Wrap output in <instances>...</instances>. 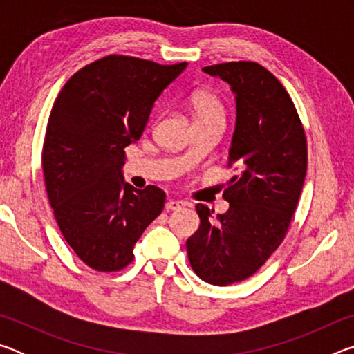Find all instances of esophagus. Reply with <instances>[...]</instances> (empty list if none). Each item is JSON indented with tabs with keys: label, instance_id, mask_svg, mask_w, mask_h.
Returning a JSON list of instances; mask_svg holds the SVG:
<instances>
[{
	"label": "esophagus",
	"instance_id": "1",
	"mask_svg": "<svg viewBox=\"0 0 354 354\" xmlns=\"http://www.w3.org/2000/svg\"><path fill=\"white\" fill-rule=\"evenodd\" d=\"M185 206H187V205H185L184 201L170 200V201H167L165 209H167V211H181V209H184Z\"/></svg>",
	"mask_w": 354,
	"mask_h": 354
}]
</instances>
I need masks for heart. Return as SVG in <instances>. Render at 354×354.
<instances>
[{
  "label": "heart",
  "mask_w": 354,
  "mask_h": 354,
  "mask_svg": "<svg viewBox=\"0 0 354 354\" xmlns=\"http://www.w3.org/2000/svg\"><path fill=\"white\" fill-rule=\"evenodd\" d=\"M192 109H194L195 122L200 120H221L225 122L226 111L218 97L211 92H196L190 98Z\"/></svg>",
  "instance_id": "1"
}]
</instances>
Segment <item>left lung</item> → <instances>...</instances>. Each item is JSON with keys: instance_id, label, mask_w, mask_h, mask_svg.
Instances as JSON below:
<instances>
[{"instance_id": "8db88e82", "label": "left lung", "mask_w": 354, "mask_h": 354, "mask_svg": "<svg viewBox=\"0 0 354 354\" xmlns=\"http://www.w3.org/2000/svg\"><path fill=\"white\" fill-rule=\"evenodd\" d=\"M203 70L236 93L227 167L237 175L223 192L226 214L212 218L207 206H196L201 225L187 256L203 281L227 286L253 277L283 243L306 176L308 142L290 95L266 67L239 61Z\"/></svg>"}]
</instances>
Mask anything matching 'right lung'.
<instances>
[{"label": "right lung", "mask_w": 354, "mask_h": 354, "mask_svg": "<svg viewBox=\"0 0 354 354\" xmlns=\"http://www.w3.org/2000/svg\"><path fill=\"white\" fill-rule=\"evenodd\" d=\"M185 65L104 56L77 70L53 104L41 149L48 200L64 239L93 270L128 267L162 212V189L123 181L124 147L140 139L154 101Z\"/></svg>", "instance_id": "1"}]
</instances>
